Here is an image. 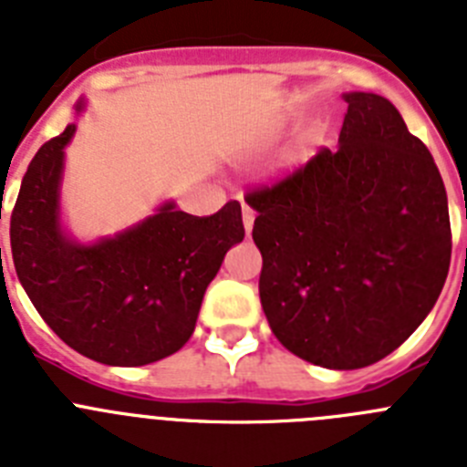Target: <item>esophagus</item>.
Instances as JSON below:
<instances>
[{"label":"esophagus","instance_id":"1","mask_svg":"<svg viewBox=\"0 0 467 467\" xmlns=\"http://www.w3.org/2000/svg\"><path fill=\"white\" fill-rule=\"evenodd\" d=\"M243 226H245V234L250 236V231H253V226H254V213H253V208L245 203H243Z\"/></svg>","mask_w":467,"mask_h":467}]
</instances>
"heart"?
Wrapping results in <instances>:
<instances>
[{
	"mask_svg": "<svg viewBox=\"0 0 467 467\" xmlns=\"http://www.w3.org/2000/svg\"><path fill=\"white\" fill-rule=\"evenodd\" d=\"M271 140H274V130H266V133L259 138V144H266V142H271Z\"/></svg>",
	"mask_w": 467,
	"mask_h": 467,
	"instance_id": "b5f03b06",
	"label": "heart"
}]
</instances>
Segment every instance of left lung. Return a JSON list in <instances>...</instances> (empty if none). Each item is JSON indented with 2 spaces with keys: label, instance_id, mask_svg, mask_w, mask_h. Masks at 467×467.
Wrapping results in <instances>:
<instances>
[{
  "label": "left lung",
  "instance_id": "1",
  "mask_svg": "<svg viewBox=\"0 0 467 467\" xmlns=\"http://www.w3.org/2000/svg\"><path fill=\"white\" fill-rule=\"evenodd\" d=\"M344 100L337 150L245 198L271 332L327 369L374 365L410 339L451 262L447 192L428 147L381 95Z\"/></svg>",
  "mask_w": 467,
  "mask_h": 467
}]
</instances>
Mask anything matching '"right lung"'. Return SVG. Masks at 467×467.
<instances>
[{
	"mask_svg": "<svg viewBox=\"0 0 467 467\" xmlns=\"http://www.w3.org/2000/svg\"><path fill=\"white\" fill-rule=\"evenodd\" d=\"M74 133L69 123L25 172L11 213L16 274L48 327L81 356L111 367L163 360L189 341L210 280L245 236L241 203L193 217L166 201L117 236L79 243L60 220Z\"/></svg>",
	"mask_w": 467,
	"mask_h": 467,
	"instance_id": "obj_1",
	"label": "right lung"
}]
</instances>
